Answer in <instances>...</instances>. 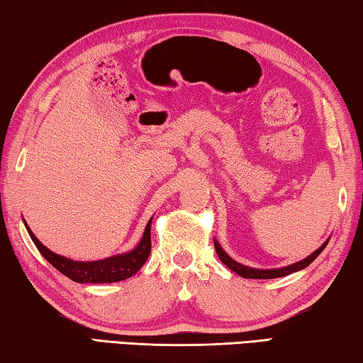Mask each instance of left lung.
I'll list each match as a JSON object with an SVG mask.
<instances>
[{
  "instance_id": "1",
  "label": "left lung",
  "mask_w": 363,
  "mask_h": 363,
  "mask_svg": "<svg viewBox=\"0 0 363 363\" xmlns=\"http://www.w3.org/2000/svg\"><path fill=\"white\" fill-rule=\"evenodd\" d=\"M328 240H330V238L319 247V249L311 253L309 257L301 259V262L294 263L290 266H285V268H276V269H255V268H250V266L240 264L238 262H234V259L230 255H228V253L223 249H221V245L215 239H213V244H215V250H217V255L221 259V263L226 264L228 268L236 272V274H239L240 277H245V279H277V277L289 276V274H291V272H296V271L306 268V266H309L317 257L320 255L322 250L327 247Z\"/></svg>"
}]
</instances>
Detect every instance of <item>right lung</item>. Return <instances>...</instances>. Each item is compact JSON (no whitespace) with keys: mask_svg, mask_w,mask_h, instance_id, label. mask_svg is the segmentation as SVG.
I'll return each mask as SVG.
<instances>
[{"mask_svg":"<svg viewBox=\"0 0 363 363\" xmlns=\"http://www.w3.org/2000/svg\"><path fill=\"white\" fill-rule=\"evenodd\" d=\"M151 220L146 225L143 238L140 239L135 249L121 253V255L97 259V262H73V259L67 257L57 255V253L50 252L46 245H43L38 240L27 223H25V226H27V231L31 240L35 242L36 249L63 276L79 284H111L132 277L148 259L151 252Z\"/></svg>","mask_w":363,"mask_h":363,"instance_id":"1","label":"right lung"}]
</instances>
